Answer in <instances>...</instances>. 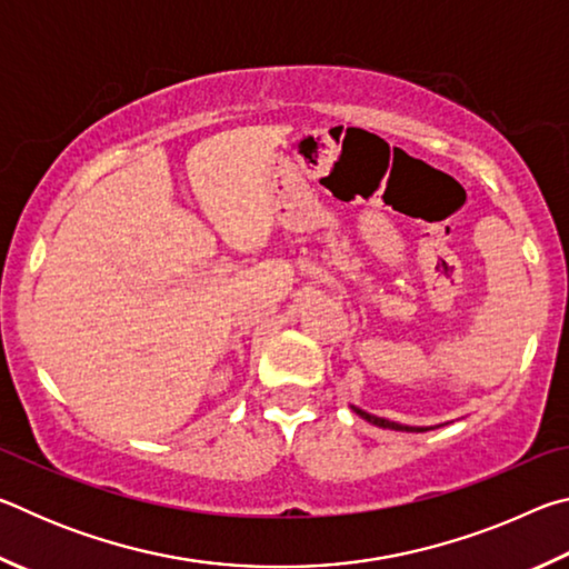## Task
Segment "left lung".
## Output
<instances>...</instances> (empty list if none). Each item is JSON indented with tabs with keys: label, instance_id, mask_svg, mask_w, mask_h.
Instances as JSON below:
<instances>
[{
	"label": "left lung",
	"instance_id": "8db88e82",
	"mask_svg": "<svg viewBox=\"0 0 569 569\" xmlns=\"http://www.w3.org/2000/svg\"><path fill=\"white\" fill-rule=\"evenodd\" d=\"M351 409L359 413L361 419H366L369 423H373V427H381V429H393V431H429L431 429V427H407V423L389 421V419H383V417H373V413L363 411V409H356V407H351Z\"/></svg>",
	"mask_w": 569,
	"mask_h": 569
}]
</instances>
